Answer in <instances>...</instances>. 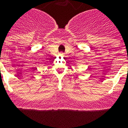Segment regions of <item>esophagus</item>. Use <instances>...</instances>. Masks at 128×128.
<instances>
[{"label": "esophagus", "mask_w": 128, "mask_h": 128, "mask_svg": "<svg viewBox=\"0 0 128 128\" xmlns=\"http://www.w3.org/2000/svg\"><path fill=\"white\" fill-rule=\"evenodd\" d=\"M59 55L60 56H63L64 55V53H63V52H60V53H59Z\"/></svg>", "instance_id": "esophagus-1"}]
</instances>
